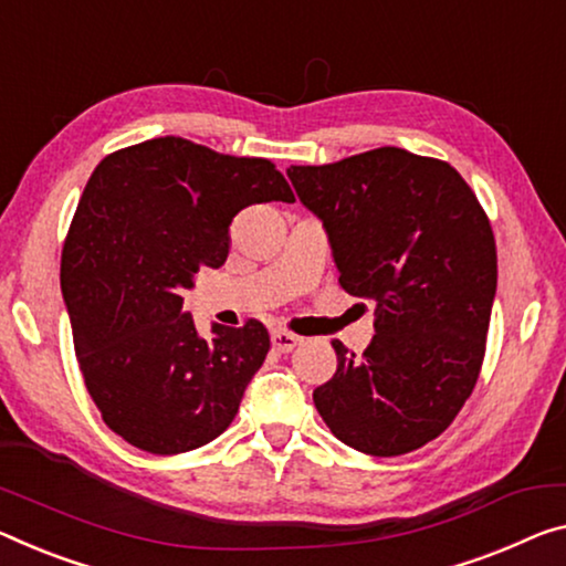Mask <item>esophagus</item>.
I'll return each instance as SVG.
<instances>
[{
    "label": "esophagus",
    "instance_id": "esophagus-1",
    "mask_svg": "<svg viewBox=\"0 0 566 566\" xmlns=\"http://www.w3.org/2000/svg\"><path fill=\"white\" fill-rule=\"evenodd\" d=\"M271 342H273V349L285 354V352H293L295 346L303 342V338L291 334V332H283V328H275V332L271 334Z\"/></svg>",
    "mask_w": 566,
    "mask_h": 566
}]
</instances>
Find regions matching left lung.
<instances>
[{"mask_svg": "<svg viewBox=\"0 0 566 566\" xmlns=\"http://www.w3.org/2000/svg\"><path fill=\"white\" fill-rule=\"evenodd\" d=\"M289 179L324 222L342 289L377 306L361 354L332 342L338 367L313 389L316 410L359 453L422 448L481 371L499 277L489 217L448 161L397 146L291 167Z\"/></svg>", "mask_w": 566, "mask_h": 566, "instance_id": "left-lung-1", "label": "left lung"}]
</instances>
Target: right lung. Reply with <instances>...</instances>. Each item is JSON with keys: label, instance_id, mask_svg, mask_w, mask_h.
Listing matches in <instances>:
<instances>
[{"label": "right lung", "instance_id": "1", "mask_svg": "<svg viewBox=\"0 0 566 566\" xmlns=\"http://www.w3.org/2000/svg\"><path fill=\"white\" fill-rule=\"evenodd\" d=\"M295 202L268 159L179 136L113 151L91 174L60 263L75 356L103 422L154 455L230 428L271 336L260 321L197 334L181 291L230 253L232 217Z\"/></svg>", "mask_w": 566, "mask_h": 566}]
</instances>
